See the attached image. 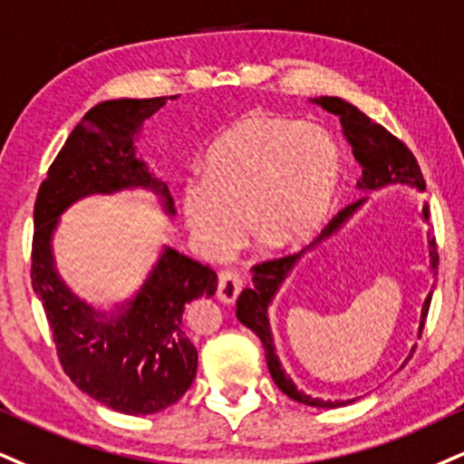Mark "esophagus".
Segmentation results:
<instances>
[{"mask_svg":"<svg viewBox=\"0 0 464 464\" xmlns=\"http://www.w3.org/2000/svg\"><path fill=\"white\" fill-rule=\"evenodd\" d=\"M244 287V281L242 276H239V272L236 270H222L220 275H218V289H216V295L220 303H236V298L242 292Z\"/></svg>","mask_w":464,"mask_h":464,"instance_id":"esophagus-1","label":"esophagus"}]
</instances>
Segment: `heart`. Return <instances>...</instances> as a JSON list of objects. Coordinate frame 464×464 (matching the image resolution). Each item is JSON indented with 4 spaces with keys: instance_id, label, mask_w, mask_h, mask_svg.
<instances>
[{
    "instance_id": "b5f03b06",
    "label": "heart",
    "mask_w": 464,
    "mask_h": 464,
    "mask_svg": "<svg viewBox=\"0 0 464 464\" xmlns=\"http://www.w3.org/2000/svg\"><path fill=\"white\" fill-rule=\"evenodd\" d=\"M339 177L342 153L322 127L248 116L214 142L203 177L186 183L183 216L211 256L242 242L246 218L267 248H295L326 222Z\"/></svg>"
}]
</instances>
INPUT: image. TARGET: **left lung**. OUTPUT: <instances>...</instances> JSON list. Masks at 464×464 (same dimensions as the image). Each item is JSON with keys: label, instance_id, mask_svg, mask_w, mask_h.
Returning a JSON list of instances; mask_svg holds the SVG:
<instances>
[{"label": "left lung", "instance_id": "obj_1", "mask_svg": "<svg viewBox=\"0 0 464 464\" xmlns=\"http://www.w3.org/2000/svg\"><path fill=\"white\" fill-rule=\"evenodd\" d=\"M314 102L320 103L322 108L331 111V114H337L339 121H342L343 133L345 138H348L350 147H353L354 160L359 161L362 169V175L359 179L361 189H378V188L389 186V183H406V186L421 189V192L426 189V181H423L421 169L420 164H417L415 155L411 153V149L406 147L400 138H395L392 131H387L382 125L373 122L370 116H365L361 110H356L354 105L343 102V99L320 97V99H314ZM362 200L365 198L356 200V203L348 205V208L339 211V214L334 216L326 227H324L320 236H317L306 248L317 246L322 239L331 237L337 228H342L343 222L361 208ZM423 218L428 220V208H423ZM428 246H430V270H432L434 278H437L439 253H437V242H434V237H428ZM304 250H300L298 255L278 256V259H267V261H261V264H256L253 267L255 272L253 287L244 289V292L239 294L236 315L244 326L250 328V331L261 339V343H264L266 348V361H267V370H270L272 381L276 382V387L281 389L287 398H292L306 406H317V409H337V406L348 404V401H348L320 400V398H311V395H306L295 389L292 378H289L285 370H283L281 361H278V356L275 353V339H272L270 322H267V306H270L272 298H275L278 292V287L283 285V281L289 276L294 264L300 259V255H303ZM434 285H437V281L432 283V289ZM430 300H432V292L428 294L426 303H423V309H421L420 337L423 333V324H426V317H428Z\"/></svg>", "mask_w": 464, "mask_h": 464}]
</instances>
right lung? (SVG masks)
I'll return each instance as SVG.
<instances>
[{
  "instance_id": "obj_1",
  "label": "right lung",
  "mask_w": 464,
  "mask_h": 464,
  "mask_svg": "<svg viewBox=\"0 0 464 464\" xmlns=\"http://www.w3.org/2000/svg\"><path fill=\"white\" fill-rule=\"evenodd\" d=\"M164 103L166 97L94 105L49 166L34 203L32 287L43 300L63 370L83 393L127 415L169 409L189 389L198 353L183 331V311L200 295H214L216 272L166 248L136 298L105 315L60 281L52 236L60 214L88 194L149 188L175 214L166 183L150 175L133 149L142 122Z\"/></svg>"
}]
</instances>
